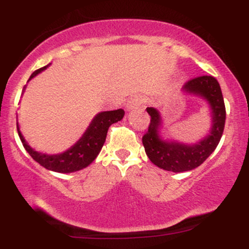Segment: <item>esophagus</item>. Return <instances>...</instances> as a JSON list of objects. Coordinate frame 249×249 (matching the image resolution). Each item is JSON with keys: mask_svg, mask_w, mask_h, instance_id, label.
<instances>
[{"mask_svg": "<svg viewBox=\"0 0 249 249\" xmlns=\"http://www.w3.org/2000/svg\"><path fill=\"white\" fill-rule=\"evenodd\" d=\"M143 102H144V101H143L142 97L135 96V97H132V99L130 100L129 102H127L126 108H127V110H134V109L139 108V107L143 104Z\"/></svg>", "mask_w": 249, "mask_h": 249, "instance_id": "esophagus-1", "label": "esophagus"}]
</instances>
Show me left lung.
I'll list each match as a JSON object with an SVG mask.
<instances>
[{
	"label": "left lung",
	"instance_id": "8db88e82",
	"mask_svg": "<svg viewBox=\"0 0 249 249\" xmlns=\"http://www.w3.org/2000/svg\"><path fill=\"white\" fill-rule=\"evenodd\" d=\"M183 94L201 97L207 102L211 112V129L196 143H183L165 140L161 136L162 118L159 109L147 107L150 115L148 131L142 137L145 154L160 169L171 172H184L196 169L217 148L225 125V105L218 80L212 76L190 79L182 88Z\"/></svg>",
	"mask_w": 249,
	"mask_h": 249
}]
</instances>
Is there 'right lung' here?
Listing matches in <instances>:
<instances>
[{
  "label": "right lung",
  "instance_id": "obj_1",
  "mask_svg": "<svg viewBox=\"0 0 249 249\" xmlns=\"http://www.w3.org/2000/svg\"><path fill=\"white\" fill-rule=\"evenodd\" d=\"M49 65L35 71L29 80H31L32 78L36 77L37 74L41 73L44 70H47ZM24 90H22V92H24ZM124 109L122 108L97 113L89 124L88 129L85 130L83 136L73 145H71L69 149L62 153H57V154H46V153L37 152L34 148L30 147V144L24 139L19 129L18 115L17 127L22 145H24L26 152L31 155V158L35 161H37L41 166H43L47 170H50V171L59 173H71L85 169V167L89 166L96 159V157L101 152L102 147H104L108 127L112 124H114V123L120 122L123 117H124Z\"/></svg>",
  "mask_w": 249,
  "mask_h": 249
}]
</instances>
